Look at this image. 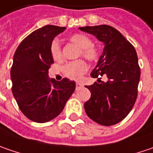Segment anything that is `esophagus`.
I'll return each mask as SVG.
<instances>
[{
  "mask_svg": "<svg viewBox=\"0 0 153 153\" xmlns=\"http://www.w3.org/2000/svg\"><path fill=\"white\" fill-rule=\"evenodd\" d=\"M81 87H82V84L77 82L76 83V90H79V88H81Z\"/></svg>",
  "mask_w": 153,
  "mask_h": 153,
  "instance_id": "obj_1",
  "label": "esophagus"
}]
</instances>
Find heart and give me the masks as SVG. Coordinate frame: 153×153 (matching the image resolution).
<instances>
[{"mask_svg": "<svg viewBox=\"0 0 153 153\" xmlns=\"http://www.w3.org/2000/svg\"><path fill=\"white\" fill-rule=\"evenodd\" d=\"M69 40L81 49V54L90 62H95L97 59V51L92 47V41L89 37L84 34H74ZM50 54L55 61L62 59V52L60 42L55 39L50 44ZM88 69L87 64L83 60H78L67 63L63 67L64 74L71 79H79Z\"/></svg>", "mask_w": 153, "mask_h": 153, "instance_id": "b5f03b06", "label": "heart"}]
</instances>
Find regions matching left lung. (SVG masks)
<instances>
[{
  "label": "left lung",
  "instance_id": "1",
  "mask_svg": "<svg viewBox=\"0 0 153 153\" xmlns=\"http://www.w3.org/2000/svg\"><path fill=\"white\" fill-rule=\"evenodd\" d=\"M97 37L104 45L91 76L108 78L85 86L91 93L84 104L86 115L103 126H111L123 121L136 101L140 70L135 49L114 27L107 25L79 28Z\"/></svg>",
  "mask_w": 153,
  "mask_h": 153
}]
</instances>
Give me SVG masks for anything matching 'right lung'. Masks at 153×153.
<instances>
[{"mask_svg": "<svg viewBox=\"0 0 153 153\" xmlns=\"http://www.w3.org/2000/svg\"><path fill=\"white\" fill-rule=\"evenodd\" d=\"M65 27L45 25L31 32L19 45L11 68L13 94L25 116L38 123L50 122L63 110L75 90V82L49 77L54 60L50 44Z\"/></svg>", "mask_w": 153, "mask_h": 153, "instance_id": "add662e5", "label": "right lung"}]
</instances>
